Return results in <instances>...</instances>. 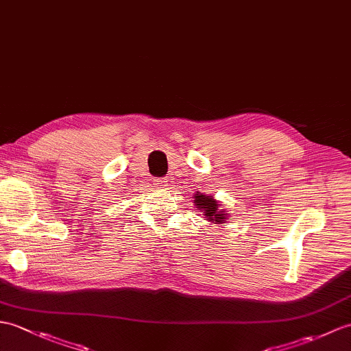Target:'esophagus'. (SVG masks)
Instances as JSON below:
<instances>
[{
    "label": "esophagus",
    "instance_id": "obj_1",
    "mask_svg": "<svg viewBox=\"0 0 351 351\" xmlns=\"http://www.w3.org/2000/svg\"><path fill=\"white\" fill-rule=\"evenodd\" d=\"M166 182H167L166 178H157V179H156V185L160 186V189H162V186L166 185Z\"/></svg>",
    "mask_w": 351,
    "mask_h": 351
}]
</instances>
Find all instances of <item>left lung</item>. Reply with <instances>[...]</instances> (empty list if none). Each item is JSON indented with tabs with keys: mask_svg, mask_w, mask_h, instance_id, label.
<instances>
[{
	"mask_svg": "<svg viewBox=\"0 0 351 351\" xmlns=\"http://www.w3.org/2000/svg\"><path fill=\"white\" fill-rule=\"evenodd\" d=\"M195 206H197L199 209H202L203 213H205V215L209 218V221H215L217 224L223 223L224 218H226V210H219L218 209V203L210 197V195H195Z\"/></svg>",
	"mask_w": 351,
	"mask_h": 351,
	"instance_id": "8db88e82",
	"label": "left lung"
}]
</instances>
